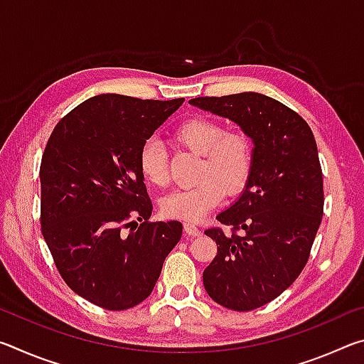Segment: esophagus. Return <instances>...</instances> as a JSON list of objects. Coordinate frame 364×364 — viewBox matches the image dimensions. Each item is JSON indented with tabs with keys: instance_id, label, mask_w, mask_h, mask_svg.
<instances>
[{
	"instance_id": "1",
	"label": "esophagus",
	"mask_w": 364,
	"mask_h": 364,
	"mask_svg": "<svg viewBox=\"0 0 364 364\" xmlns=\"http://www.w3.org/2000/svg\"><path fill=\"white\" fill-rule=\"evenodd\" d=\"M184 231H186V234L191 237H196L200 234V230L194 223H184Z\"/></svg>"
}]
</instances>
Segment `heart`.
Segmentation results:
<instances>
[{
    "instance_id": "heart-1",
    "label": "heart",
    "mask_w": 364,
    "mask_h": 364,
    "mask_svg": "<svg viewBox=\"0 0 364 364\" xmlns=\"http://www.w3.org/2000/svg\"><path fill=\"white\" fill-rule=\"evenodd\" d=\"M175 139L186 149L200 154L199 183L168 194L162 200V212L168 218L199 221L223 200L225 191L236 194L245 186L254 164L252 143L245 133L225 130L220 122L205 117L181 123L175 130ZM138 164L147 183L157 188L167 186V151L157 138L144 141Z\"/></svg>"
}]
</instances>
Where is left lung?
<instances>
[{
  "label": "left lung",
  "mask_w": 364,
  "mask_h": 364,
  "mask_svg": "<svg viewBox=\"0 0 364 364\" xmlns=\"http://www.w3.org/2000/svg\"><path fill=\"white\" fill-rule=\"evenodd\" d=\"M189 104L237 123L254 143L245 188L217 217L232 234L205 231L218 252L202 279L221 306L255 310L284 292L310 257L324 205L316 141L297 112L260 93L196 97Z\"/></svg>",
  "instance_id": "8db88e82"
}]
</instances>
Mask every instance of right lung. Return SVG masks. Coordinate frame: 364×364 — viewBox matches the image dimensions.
Listing matches in <instances>:
<instances>
[{
	"label": "right lung",
	"mask_w": 364,
	"mask_h": 364,
	"mask_svg": "<svg viewBox=\"0 0 364 364\" xmlns=\"http://www.w3.org/2000/svg\"><path fill=\"white\" fill-rule=\"evenodd\" d=\"M183 101L100 95L67 114L48 139L43 237L67 286L106 310L149 297L181 239L180 221H147L152 202L138 154Z\"/></svg>",
	"instance_id": "obj_1"
}]
</instances>
